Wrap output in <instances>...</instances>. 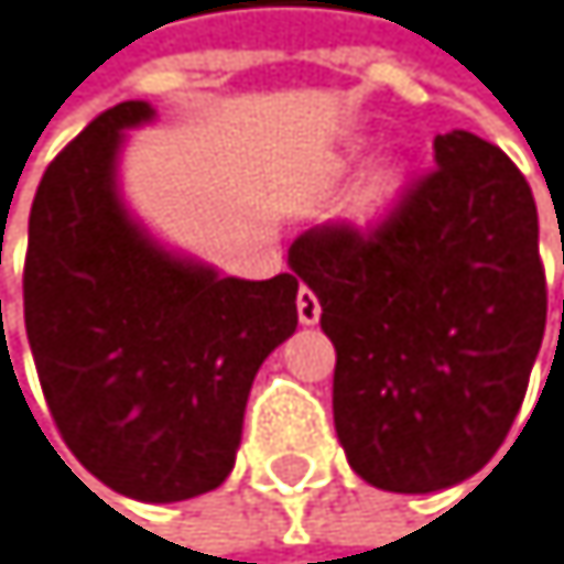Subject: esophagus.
Instances as JSON below:
<instances>
[{
  "label": "esophagus",
  "mask_w": 564,
  "mask_h": 564,
  "mask_svg": "<svg viewBox=\"0 0 564 564\" xmlns=\"http://www.w3.org/2000/svg\"><path fill=\"white\" fill-rule=\"evenodd\" d=\"M297 317H301L304 327H314V324L321 321V301H317L314 291H307V288L297 291Z\"/></svg>",
  "instance_id": "obj_1"
}]
</instances>
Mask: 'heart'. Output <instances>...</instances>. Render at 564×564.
<instances>
[{
  "label": "heart",
  "instance_id": "1",
  "mask_svg": "<svg viewBox=\"0 0 564 564\" xmlns=\"http://www.w3.org/2000/svg\"><path fill=\"white\" fill-rule=\"evenodd\" d=\"M401 189V166L394 160H381L368 170L365 183H360L357 196H354V207L350 217L357 224H375L384 217V210L394 204V196Z\"/></svg>",
  "mask_w": 564,
  "mask_h": 564
}]
</instances>
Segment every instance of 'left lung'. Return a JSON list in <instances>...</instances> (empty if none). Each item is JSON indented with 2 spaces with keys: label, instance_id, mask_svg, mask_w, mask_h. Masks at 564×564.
Segmentation results:
<instances>
[{
  "label": "left lung",
  "instance_id": "left-lung-1",
  "mask_svg": "<svg viewBox=\"0 0 564 564\" xmlns=\"http://www.w3.org/2000/svg\"><path fill=\"white\" fill-rule=\"evenodd\" d=\"M434 166L371 230L301 234L291 270L334 340V427L375 488L427 495L478 475L525 401L545 337L535 196L475 133L434 137Z\"/></svg>",
  "mask_w": 564,
  "mask_h": 564
}]
</instances>
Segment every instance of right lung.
<instances>
[{"label":"right lung","mask_w":564,"mask_h":564,"mask_svg":"<svg viewBox=\"0 0 564 564\" xmlns=\"http://www.w3.org/2000/svg\"><path fill=\"white\" fill-rule=\"evenodd\" d=\"M119 102L50 163L29 214L25 334L76 462L137 501H186L234 471L250 384L297 330V273L220 276L170 250L127 207Z\"/></svg>","instance_id":"1"}]
</instances>
